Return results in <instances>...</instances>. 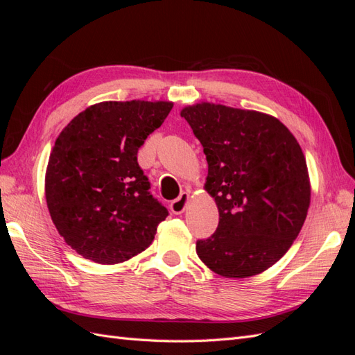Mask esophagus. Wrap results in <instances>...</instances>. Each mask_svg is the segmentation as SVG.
<instances>
[{"mask_svg":"<svg viewBox=\"0 0 355 355\" xmlns=\"http://www.w3.org/2000/svg\"><path fill=\"white\" fill-rule=\"evenodd\" d=\"M189 201V196L187 194V192H182V194L170 202V210L173 211L175 214H180L184 213L185 209H187V204Z\"/></svg>","mask_w":355,"mask_h":355,"instance_id":"obj_1","label":"esophagus"}]
</instances>
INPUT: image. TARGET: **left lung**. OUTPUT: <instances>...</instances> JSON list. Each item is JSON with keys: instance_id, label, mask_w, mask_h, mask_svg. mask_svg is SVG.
Here are the masks:
<instances>
[{"instance_id": "8db88e82", "label": "left lung", "mask_w": 355, "mask_h": 355, "mask_svg": "<svg viewBox=\"0 0 355 355\" xmlns=\"http://www.w3.org/2000/svg\"><path fill=\"white\" fill-rule=\"evenodd\" d=\"M180 115L202 145L206 191L219 225L197 254L211 271L245 278L272 266L305 222L311 187L305 155L277 118L225 105L197 103Z\"/></svg>"}]
</instances>
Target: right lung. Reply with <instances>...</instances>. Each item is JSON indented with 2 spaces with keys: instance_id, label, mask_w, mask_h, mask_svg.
Wrapping results in <instances>:
<instances>
[{
  "instance_id": "add662e5",
  "label": "right lung",
  "mask_w": 355,
  "mask_h": 355,
  "mask_svg": "<svg viewBox=\"0 0 355 355\" xmlns=\"http://www.w3.org/2000/svg\"><path fill=\"white\" fill-rule=\"evenodd\" d=\"M171 102H101L63 128L50 154L46 200L59 234L85 259L124 262L153 243L167 209L149 192L137 151Z\"/></svg>"
}]
</instances>
